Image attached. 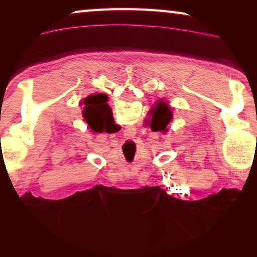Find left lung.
<instances>
[{
  "instance_id": "1",
  "label": "left lung",
  "mask_w": 257,
  "mask_h": 257,
  "mask_svg": "<svg viewBox=\"0 0 257 257\" xmlns=\"http://www.w3.org/2000/svg\"><path fill=\"white\" fill-rule=\"evenodd\" d=\"M151 115V127L156 128V131H164L166 132V127L168 125V122L172 120V114L171 107L168 106V104L164 100H158L156 103V106L151 108L150 111Z\"/></svg>"
}]
</instances>
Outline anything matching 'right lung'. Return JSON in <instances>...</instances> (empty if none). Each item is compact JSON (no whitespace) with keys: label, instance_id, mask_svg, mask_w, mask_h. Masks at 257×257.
Listing matches in <instances>:
<instances>
[{"label":"right lung","instance_id":"right-lung-1","mask_svg":"<svg viewBox=\"0 0 257 257\" xmlns=\"http://www.w3.org/2000/svg\"><path fill=\"white\" fill-rule=\"evenodd\" d=\"M107 97L104 93L91 94L83 100V117L92 131H99L105 121L112 118V111L106 104Z\"/></svg>","mask_w":257,"mask_h":257}]
</instances>
